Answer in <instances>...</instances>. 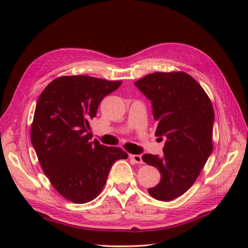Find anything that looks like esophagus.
Instances as JSON below:
<instances>
[{"label": "esophagus", "mask_w": 248, "mask_h": 248, "mask_svg": "<svg viewBox=\"0 0 248 248\" xmlns=\"http://www.w3.org/2000/svg\"><path fill=\"white\" fill-rule=\"evenodd\" d=\"M130 159L133 160L136 164H143V160H141L140 155H130Z\"/></svg>", "instance_id": "34e87169"}]
</instances>
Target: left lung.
I'll return each mask as SVG.
<instances>
[{
  "instance_id": "1",
  "label": "left lung",
  "mask_w": 248,
  "mask_h": 248,
  "mask_svg": "<svg viewBox=\"0 0 248 248\" xmlns=\"http://www.w3.org/2000/svg\"><path fill=\"white\" fill-rule=\"evenodd\" d=\"M135 85L151 101L155 135L166 136L164 155L141 157L161 173L159 184L148 193L170 202L193 186L212 154L214 109L203 88L186 72H154Z\"/></svg>"
}]
</instances>
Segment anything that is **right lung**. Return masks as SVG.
Returning a JSON list of instances; mask_svg holds the SVG:
<instances>
[{"mask_svg":"<svg viewBox=\"0 0 248 248\" xmlns=\"http://www.w3.org/2000/svg\"><path fill=\"white\" fill-rule=\"evenodd\" d=\"M121 81L89 76L56 78L40 93L31 127V140L46 176L62 197L75 203L101 193L110 167L128 154L119 147L91 140L89 121L101 100Z\"/></svg>","mask_w":248,"mask_h":248,"instance_id":"1","label":"right lung"}]
</instances>
